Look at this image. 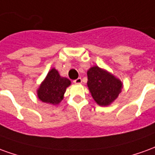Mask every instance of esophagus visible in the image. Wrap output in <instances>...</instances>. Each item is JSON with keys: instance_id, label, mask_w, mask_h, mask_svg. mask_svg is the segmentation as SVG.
Instances as JSON below:
<instances>
[{"instance_id": "esophagus-1", "label": "esophagus", "mask_w": 155, "mask_h": 155, "mask_svg": "<svg viewBox=\"0 0 155 155\" xmlns=\"http://www.w3.org/2000/svg\"><path fill=\"white\" fill-rule=\"evenodd\" d=\"M73 83H75V84H80V83H82V78H77L73 81Z\"/></svg>"}]
</instances>
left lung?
<instances>
[{"mask_svg": "<svg viewBox=\"0 0 155 155\" xmlns=\"http://www.w3.org/2000/svg\"><path fill=\"white\" fill-rule=\"evenodd\" d=\"M87 87L94 101L100 106H107L121 93L123 83L106 70L94 66L87 71Z\"/></svg>", "mask_w": 155, "mask_h": 155, "instance_id": "8db88e82", "label": "left lung"}]
</instances>
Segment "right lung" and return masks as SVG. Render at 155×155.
Wrapping results in <instances>:
<instances>
[{
	"label": "right lung",
	"instance_id": "obj_1",
	"mask_svg": "<svg viewBox=\"0 0 155 155\" xmlns=\"http://www.w3.org/2000/svg\"><path fill=\"white\" fill-rule=\"evenodd\" d=\"M71 84L67 78H62L58 70L51 69L37 89L38 98L43 103L57 105L63 99L66 88Z\"/></svg>",
	"mask_w": 155,
	"mask_h": 155
}]
</instances>
